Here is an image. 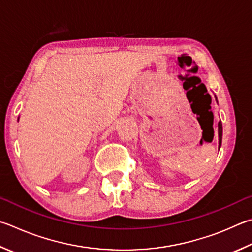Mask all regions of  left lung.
I'll list each match as a JSON object with an SVG mask.
<instances>
[{
	"label": "left lung",
	"instance_id": "left-lung-1",
	"mask_svg": "<svg viewBox=\"0 0 252 252\" xmlns=\"http://www.w3.org/2000/svg\"><path fill=\"white\" fill-rule=\"evenodd\" d=\"M218 136H219V146L221 144V138H222V126L221 122L218 123Z\"/></svg>",
	"mask_w": 252,
	"mask_h": 252
}]
</instances>
